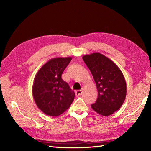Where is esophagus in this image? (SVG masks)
Instances as JSON below:
<instances>
[{"label": "esophagus", "mask_w": 151, "mask_h": 151, "mask_svg": "<svg viewBox=\"0 0 151 151\" xmlns=\"http://www.w3.org/2000/svg\"><path fill=\"white\" fill-rule=\"evenodd\" d=\"M82 93V89H81V90L76 91L75 92V95H76V96H77V97H78V96H80V95H81Z\"/></svg>", "instance_id": "1"}]
</instances>
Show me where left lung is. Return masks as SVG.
Segmentation results:
<instances>
[{
    "mask_svg": "<svg viewBox=\"0 0 151 151\" xmlns=\"http://www.w3.org/2000/svg\"><path fill=\"white\" fill-rule=\"evenodd\" d=\"M96 83L98 98L91 105L97 114L108 116L123 105L127 95V84L123 73L113 61L101 53L83 56Z\"/></svg>",
    "mask_w": 151,
    "mask_h": 151,
    "instance_id": "1",
    "label": "left lung"
}]
</instances>
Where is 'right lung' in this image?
Returning <instances> with one entry per match:
<instances>
[{"instance_id": "right-lung-1", "label": "right lung", "mask_w": 151, "mask_h": 151, "mask_svg": "<svg viewBox=\"0 0 151 151\" xmlns=\"http://www.w3.org/2000/svg\"><path fill=\"white\" fill-rule=\"evenodd\" d=\"M71 60V57L54 58L45 63L35 76L33 97L45 114L58 116L69 108L75 99V92L62 78Z\"/></svg>"}]
</instances>
